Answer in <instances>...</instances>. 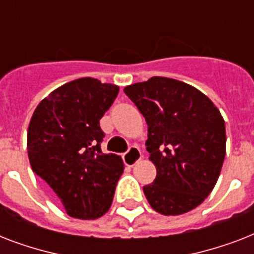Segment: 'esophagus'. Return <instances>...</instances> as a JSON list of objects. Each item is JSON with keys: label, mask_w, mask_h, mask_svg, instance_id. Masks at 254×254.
<instances>
[{"label": "esophagus", "mask_w": 254, "mask_h": 254, "mask_svg": "<svg viewBox=\"0 0 254 254\" xmlns=\"http://www.w3.org/2000/svg\"><path fill=\"white\" fill-rule=\"evenodd\" d=\"M142 158V154H141V150H139L137 146H131L127 153L124 154V162L125 165L129 167H133L135 163L138 162L139 159Z\"/></svg>", "instance_id": "34e87169"}]
</instances>
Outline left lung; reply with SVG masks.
<instances>
[{"mask_svg": "<svg viewBox=\"0 0 254 254\" xmlns=\"http://www.w3.org/2000/svg\"><path fill=\"white\" fill-rule=\"evenodd\" d=\"M146 120V149L157 169L143 192L162 215L196 208L216 185L227 150L224 119L192 85L163 76L124 88Z\"/></svg>", "mask_w": 254, "mask_h": 254, "instance_id": "1", "label": "left lung"}]
</instances>
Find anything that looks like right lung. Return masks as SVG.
Masks as SVG:
<instances>
[{
    "label": "right lung",
    "instance_id": "obj_1",
    "mask_svg": "<svg viewBox=\"0 0 254 254\" xmlns=\"http://www.w3.org/2000/svg\"><path fill=\"white\" fill-rule=\"evenodd\" d=\"M119 85L81 77L54 89L38 104L27 129L31 169L57 193L67 215L95 220L109 211L124 173L120 155L100 149V119Z\"/></svg>",
    "mask_w": 254,
    "mask_h": 254
}]
</instances>
